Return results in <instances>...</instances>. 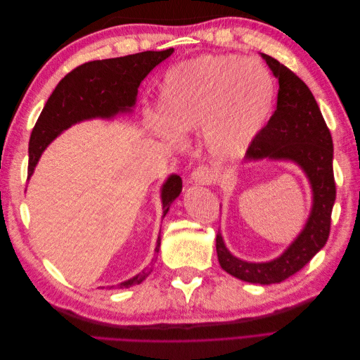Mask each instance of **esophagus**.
Segmentation results:
<instances>
[{
    "label": "esophagus",
    "instance_id": "esophagus-1",
    "mask_svg": "<svg viewBox=\"0 0 360 360\" xmlns=\"http://www.w3.org/2000/svg\"><path fill=\"white\" fill-rule=\"evenodd\" d=\"M216 180V171L210 167H198L192 172V181L200 184H212Z\"/></svg>",
    "mask_w": 360,
    "mask_h": 360
}]
</instances>
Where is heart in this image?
Returning <instances> with one entry per match:
<instances>
[{"label":"heart","instance_id":"heart-1","mask_svg":"<svg viewBox=\"0 0 360 360\" xmlns=\"http://www.w3.org/2000/svg\"><path fill=\"white\" fill-rule=\"evenodd\" d=\"M276 85L255 58L201 56L172 66L160 84L155 132L171 144L204 130L212 153L237 159L252 146L270 118Z\"/></svg>","mask_w":360,"mask_h":360}]
</instances>
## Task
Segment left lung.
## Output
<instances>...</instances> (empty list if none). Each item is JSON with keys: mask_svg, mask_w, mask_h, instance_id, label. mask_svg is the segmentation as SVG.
Wrapping results in <instances>:
<instances>
[{"mask_svg": "<svg viewBox=\"0 0 360 360\" xmlns=\"http://www.w3.org/2000/svg\"><path fill=\"white\" fill-rule=\"evenodd\" d=\"M261 57L279 82L278 103L269 123L248 148L245 159L296 163L309 181L311 212L303 230L275 259L250 263L234 257L225 246L221 231L216 236V252L226 274L250 284L270 285L292 276L328 242L336 188L332 135L317 101L296 73L266 53Z\"/></svg>", "mask_w": 360, "mask_h": 360, "instance_id": "left-lung-1", "label": "left lung"}]
</instances>
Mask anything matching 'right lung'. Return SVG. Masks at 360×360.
Here are the masks:
<instances>
[{
  "label": "right lung",
  "mask_w": 360,
  "mask_h": 360,
  "mask_svg": "<svg viewBox=\"0 0 360 360\" xmlns=\"http://www.w3.org/2000/svg\"><path fill=\"white\" fill-rule=\"evenodd\" d=\"M172 52L174 49L169 48L167 51H146L134 53V56L96 60L82 64L64 76L51 94L32 129L28 148V179L34 172L45 148L70 126L85 122V120H110L118 114L132 112L139 84ZM180 192L181 179L177 174H171L160 189L162 219L167 216L171 204ZM159 248L160 231L155 249L156 254L159 252ZM150 271L151 267L144 269L141 274L117 287L129 288L141 284L150 275Z\"/></svg>",
  "instance_id": "obj_1"
}]
</instances>
